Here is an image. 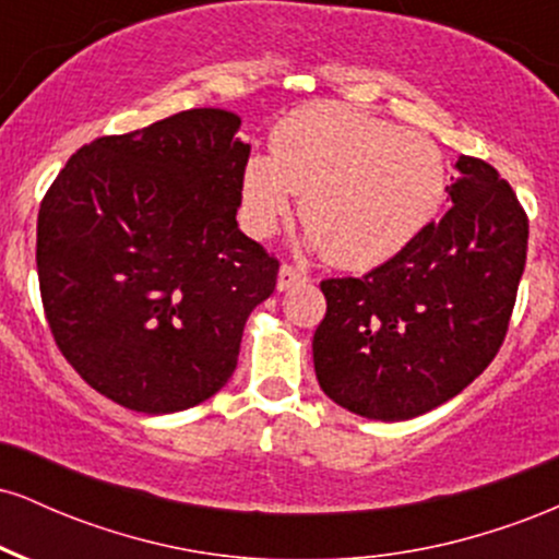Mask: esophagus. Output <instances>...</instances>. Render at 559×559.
Here are the masks:
<instances>
[{"label":"esophagus","instance_id":"esophagus-1","mask_svg":"<svg viewBox=\"0 0 559 559\" xmlns=\"http://www.w3.org/2000/svg\"><path fill=\"white\" fill-rule=\"evenodd\" d=\"M307 281V275L299 271V267H294V265H288V262H284V265H281V271H278V292H286V288H292V286H297V284H305Z\"/></svg>","mask_w":559,"mask_h":559}]
</instances>
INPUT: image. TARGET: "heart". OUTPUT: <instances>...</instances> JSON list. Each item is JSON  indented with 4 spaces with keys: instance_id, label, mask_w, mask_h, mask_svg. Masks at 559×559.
<instances>
[{
    "instance_id": "1",
    "label": "heart",
    "mask_w": 559,
    "mask_h": 559,
    "mask_svg": "<svg viewBox=\"0 0 559 559\" xmlns=\"http://www.w3.org/2000/svg\"><path fill=\"white\" fill-rule=\"evenodd\" d=\"M447 186L444 155L431 139L318 102L273 128L271 157L247 159L241 204L247 228L267 236L301 194L312 247L346 271H370L431 228Z\"/></svg>"
}]
</instances>
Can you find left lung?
<instances>
[{
	"instance_id": "8db88e82",
	"label": "left lung",
	"mask_w": 559,
	"mask_h": 559,
	"mask_svg": "<svg viewBox=\"0 0 559 559\" xmlns=\"http://www.w3.org/2000/svg\"><path fill=\"white\" fill-rule=\"evenodd\" d=\"M452 207L362 278H325L312 338L320 389L370 420H409L489 368L510 329L528 217L489 163L460 157Z\"/></svg>"
}]
</instances>
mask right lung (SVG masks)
Returning a JSON list of instances; mask_svg holds the SVG:
<instances>
[{
    "instance_id": "add662e5",
    "label": "right lung",
    "mask_w": 559,
    "mask_h": 559,
    "mask_svg": "<svg viewBox=\"0 0 559 559\" xmlns=\"http://www.w3.org/2000/svg\"><path fill=\"white\" fill-rule=\"evenodd\" d=\"M215 107L83 144L41 199L36 267L55 344L88 386L146 415L234 376L278 260L236 223L249 144Z\"/></svg>"
}]
</instances>
